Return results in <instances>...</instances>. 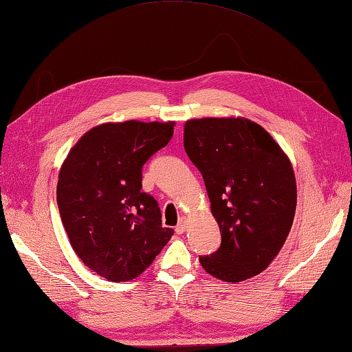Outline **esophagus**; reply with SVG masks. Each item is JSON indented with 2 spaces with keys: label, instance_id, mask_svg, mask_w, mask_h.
<instances>
[{
  "label": "esophagus",
  "instance_id": "1",
  "mask_svg": "<svg viewBox=\"0 0 352 352\" xmlns=\"http://www.w3.org/2000/svg\"><path fill=\"white\" fill-rule=\"evenodd\" d=\"M185 229H186V221H185V218H181V220H179V223H177V226H176V233H177V235H182Z\"/></svg>",
  "mask_w": 352,
  "mask_h": 352
}]
</instances>
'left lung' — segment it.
Listing matches in <instances>:
<instances>
[{
  "label": "left lung",
  "instance_id": "1",
  "mask_svg": "<svg viewBox=\"0 0 352 352\" xmlns=\"http://www.w3.org/2000/svg\"><path fill=\"white\" fill-rule=\"evenodd\" d=\"M184 147L205 181L221 244L203 270L242 282L268 268L292 228L296 185L291 162L261 124L244 117L192 119Z\"/></svg>",
  "mask_w": 352,
  "mask_h": 352
}]
</instances>
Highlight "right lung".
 I'll return each mask as SVG.
<instances>
[{
    "instance_id": "obj_1",
    "label": "right lung",
    "mask_w": 352,
    "mask_h": 352,
    "mask_svg": "<svg viewBox=\"0 0 352 352\" xmlns=\"http://www.w3.org/2000/svg\"><path fill=\"white\" fill-rule=\"evenodd\" d=\"M173 122L104 123L80 138L61 166L57 205L78 257L110 282L151 267L173 236L142 191V170L173 137Z\"/></svg>"
}]
</instances>
